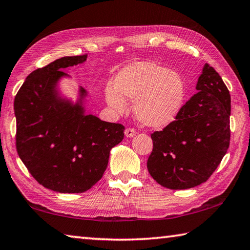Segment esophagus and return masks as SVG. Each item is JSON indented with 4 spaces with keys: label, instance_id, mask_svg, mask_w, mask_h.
Wrapping results in <instances>:
<instances>
[{
    "label": "esophagus",
    "instance_id": "obj_1",
    "mask_svg": "<svg viewBox=\"0 0 250 250\" xmlns=\"http://www.w3.org/2000/svg\"><path fill=\"white\" fill-rule=\"evenodd\" d=\"M125 137H126V138H133L134 135H135V130H134V129H132V128H128V129H125Z\"/></svg>",
    "mask_w": 250,
    "mask_h": 250
}]
</instances>
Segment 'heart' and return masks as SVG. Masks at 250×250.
<instances>
[{
    "instance_id": "b5f03b06",
    "label": "heart",
    "mask_w": 250,
    "mask_h": 250,
    "mask_svg": "<svg viewBox=\"0 0 250 250\" xmlns=\"http://www.w3.org/2000/svg\"><path fill=\"white\" fill-rule=\"evenodd\" d=\"M185 83L176 71L155 62H142L118 74L116 88L105 89V100L117 111L125 110V99L134 103V115L141 125L164 128L174 121L183 105Z\"/></svg>"
}]
</instances>
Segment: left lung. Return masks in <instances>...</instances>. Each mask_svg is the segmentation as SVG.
Instances as JSON below:
<instances>
[{"mask_svg":"<svg viewBox=\"0 0 250 250\" xmlns=\"http://www.w3.org/2000/svg\"><path fill=\"white\" fill-rule=\"evenodd\" d=\"M195 95L175 120L151 134L147 171L160 185L185 189L204 183L229 146L230 95L213 67L205 64Z\"/></svg>","mask_w":250,"mask_h":250,"instance_id":"obj_1","label":"left lung"}]
</instances>
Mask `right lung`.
Returning a JSON list of instances; mask_svg holds the SVG:
<instances>
[{
	"mask_svg": "<svg viewBox=\"0 0 250 250\" xmlns=\"http://www.w3.org/2000/svg\"><path fill=\"white\" fill-rule=\"evenodd\" d=\"M87 55L56 59L27 76L15 96L16 150L28 172L46 188L83 193L107 168L110 150L124 140L125 126L87 115L88 92L76 104L61 96L62 69L86 62Z\"/></svg>",
	"mask_w": 250,
	"mask_h": 250,
	"instance_id": "add662e5",
	"label": "right lung"
}]
</instances>
